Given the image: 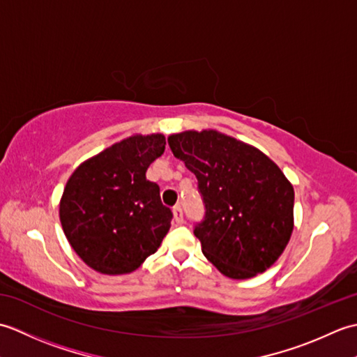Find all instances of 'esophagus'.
<instances>
[{"instance_id": "1", "label": "esophagus", "mask_w": 357, "mask_h": 357, "mask_svg": "<svg viewBox=\"0 0 357 357\" xmlns=\"http://www.w3.org/2000/svg\"><path fill=\"white\" fill-rule=\"evenodd\" d=\"M173 218H174V222H176V224H183L184 222L183 208H181L179 206H174L173 207Z\"/></svg>"}]
</instances>
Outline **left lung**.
Returning a JSON list of instances; mask_svg holds the SVG:
<instances>
[{
	"instance_id": "obj_1",
	"label": "left lung",
	"mask_w": 357,
	"mask_h": 357,
	"mask_svg": "<svg viewBox=\"0 0 357 357\" xmlns=\"http://www.w3.org/2000/svg\"><path fill=\"white\" fill-rule=\"evenodd\" d=\"M169 146L198 179L206 216L195 225L202 253L231 279L270 268L293 231L294 190L253 146L216 130L170 135Z\"/></svg>"
}]
</instances>
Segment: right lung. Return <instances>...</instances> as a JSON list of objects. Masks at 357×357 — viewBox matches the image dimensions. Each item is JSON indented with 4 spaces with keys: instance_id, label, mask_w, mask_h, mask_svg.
Segmentation results:
<instances>
[{
    "instance_id": "add662e5",
    "label": "right lung",
    "mask_w": 357,
    "mask_h": 357,
    "mask_svg": "<svg viewBox=\"0 0 357 357\" xmlns=\"http://www.w3.org/2000/svg\"><path fill=\"white\" fill-rule=\"evenodd\" d=\"M164 149L161 133L133 135L87 159L67 181L59 221L90 268L126 275L161 245L173 213L146 172Z\"/></svg>"
}]
</instances>
